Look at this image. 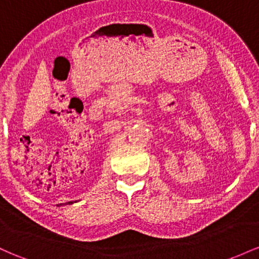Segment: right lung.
I'll return each instance as SVG.
<instances>
[{"label": "right lung", "mask_w": 259, "mask_h": 259, "mask_svg": "<svg viewBox=\"0 0 259 259\" xmlns=\"http://www.w3.org/2000/svg\"><path fill=\"white\" fill-rule=\"evenodd\" d=\"M68 203H73V202H67V203H64V204H68ZM61 204H63V203H61ZM61 204H59V206H61Z\"/></svg>", "instance_id": "1"}]
</instances>
